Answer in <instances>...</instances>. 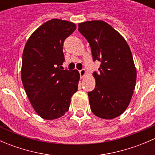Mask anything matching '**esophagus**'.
I'll return each mask as SVG.
<instances>
[{
  "label": "esophagus",
  "mask_w": 155,
  "mask_h": 155,
  "mask_svg": "<svg viewBox=\"0 0 155 155\" xmlns=\"http://www.w3.org/2000/svg\"><path fill=\"white\" fill-rule=\"evenodd\" d=\"M79 72V74H80L81 78H83L84 76L86 75V71H85V70H84V69H82V70H80Z\"/></svg>",
  "instance_id": "obj_1"
}]
</instances>
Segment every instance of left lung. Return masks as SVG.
<instances>
[{
    "label": "left lung",
    "instance_id": "left-lung-1",
    "mask_svg": "<svg viewBox=\"0 0 155 155\" xmlns=\"http://www.w3.org/2000/svg\"><path fill=\"white\" fill-rule=\"evenodd\" d=\"M79 31L90 44L93 61H101L94 72L95 88L87 93L91 109L97 117L112 119L130 102L137 80L132 53L124 37L101 20L79 23Z\"/></svg>",
    "mask_w": 155,
    "mask_h": 155
}]
</instances>
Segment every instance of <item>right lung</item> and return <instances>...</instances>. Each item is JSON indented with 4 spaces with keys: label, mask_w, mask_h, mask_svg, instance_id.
Masks as SVG:
<instances>
[{
    "label": "right lung",
    "mask_w": 155,
    "mask_h": 155,
    "mask_svg": "<svg viewBox=\"0 0 155 155\" xmlns=\"http://www.w3.org/2000/svg\"><path fill=\"white\" fill-rule=\"evenodd\" d=\"M76 28L65 20H49L31 34L25 46L21 81L33 108L44 119L63 116L78 89V70L61 67L64 42Z\"/></svg>",
    "instance_id": "add662e5"
}]
</instances>
